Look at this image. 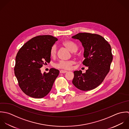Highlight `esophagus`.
I'll list each match as a JSON object with an SVG mask.
<instances>
[{
	"label": "esophagus",
	"mask_w": 129,
	"mask_h": 129,
	"mask_svg": "<svg viewBox=\"0 0 129 129\" xmlns=\"http://www.w3.org/2000/svg\"><path fill=\"white\" fill-rule=\"evenodd\" d=\"M67 72V71H66V70H61L60 71V73H65Z\"/></svg>",
	"instance_id": "1"
}]
</instances>
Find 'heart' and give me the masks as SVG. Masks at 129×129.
<instances>
[{"label":"heart","mask_w":129,"mask_h":129,"mask_svg":"<svg viewBox=\"0 0 129 129\" xmlns=\"http://www.w3.org/2000/svg\"><path fill=\"white\" fill-rule=\"evenodd\" d=\"M63 45L68 48L70 51L75 52L77 50V45L73 42L69 41H65L63 43ZM57 52V48L55 45H53L50 49V53L52 57L55 56ZM75 63V62L73 60H60L58 63L55 64V67L57 68L64 69H70L72 68V66Z\"/></svg>","instance_id":"b5f03b06"}]
</instances>
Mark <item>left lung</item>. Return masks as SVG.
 <instances>
[{
	"label": "left lung",
	"instance_id": "1",
	"mask_svg": "<svg viewBox=\"0 0 129 129\" xmlns=\"http://www.w3.org/2000/svg\"><path fill=\"white\" fill-rule=\"evenodd\" d=\"M84 47L83 65L88 67L85 73L75 71L72 83L82 91L93 90L99 86L110 71L113 60L110 45L100 35L79 33L72 37Z\"/></svg>",
	"mask_w": 129,
	"mask_h": 129
}]
</instances>
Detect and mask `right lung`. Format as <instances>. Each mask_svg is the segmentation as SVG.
I'll list each match as a JSON object with an SVG mask.
<instances>
[{"instance_id": "right-lung-1", "label": "right lung", "mask_w": 129, "mask_h": 129, "mask_svg": "<svg viewBox=\"0 0 129 129\" xmlns=\"http://www.w3.org/2000/svg\"><path fill=\"white\" fill-rule=\"evenodd\" d=\"M58 39L51 35H40L32 38L18 52L15 58L14 73L22 91L34 98H42L51 91L59 74L54 68L48 73H41L40 68L50 62V51Z\"/></svg>"}]
</instances>
